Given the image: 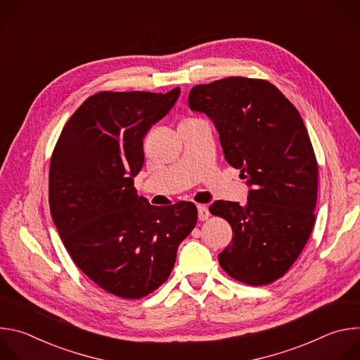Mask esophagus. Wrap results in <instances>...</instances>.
Segmentation results:
<instances>
[{"instance_id": "1", "label": "esophagus", "mask_w": 360, "mask_h": 360, "mask_svg": "<svg viewBox=\"0 0 360 360\" xmlns=\"http://www.w3.org/2000/svg\"><path fill=\"white\" fill-rule=\"evenodd\" d=\"M198 218L199 221H207L210 218V210L205 205H198Z\"/></svg>"}]
</instances>
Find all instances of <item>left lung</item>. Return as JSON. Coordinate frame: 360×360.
Segmentation results:
<instances>
[{
	"mask_svg": "<svg viewBox=\"0 0 360 360\" xmlns=\"http://www.w3.org/2000/svg\"><path fill=\"white\" fill-rule=\"evenodd\" d=\"M188 102L212 120L226 162L250 188L245 207H210L233 232L219 265L242 283H272L297 259L315 224L318 162L300 114L275 85L245 77L196 85Z\"/></svg>",
	"mask_w": 360,
	"mask_h": 360,
	"instance_id": "1",
	"label": "left lung"
}]
</instances>
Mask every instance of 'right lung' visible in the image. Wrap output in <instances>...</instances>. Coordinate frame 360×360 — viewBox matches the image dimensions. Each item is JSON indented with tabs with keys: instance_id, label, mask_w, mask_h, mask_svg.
<instances>
[{
	"instance_id": "right-lung-1",
	"label": "right lung",
	"mask_w": 360,
	"mask_h": 360,
	"mask_svg": "<svg viewBox=\"0 0 360 360\" xmlns=\"http://www.w3.org/2000/svg\"><path fill=\"white\" fill-rule=\"evenodd\" d=\"M181 94L102 91L68 120L49 167V210L75 265L99 288L141 299L171 275L196 225L192 202L153 207L136 195L143 138Z\"/></svg>"
}]
</instances>
